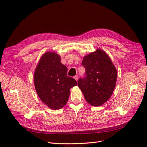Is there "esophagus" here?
<instances>
[{
	"label": "esophagus",
	"instance_id": "1",
	"mask_svg": "<svg viewBox=\"0 0 147 147\" xmlns=\"http://www.w3.org/2000/svg\"><path fill=\"white\" fill-rule=\"evenodd\" d=\"M74 79H75V80H76V82H77V81H78V78H79V77H78V75H76V76H74Z\"/></svg>",
	"mask_w": 147,
	"mask_h": 147
}]
</instances>
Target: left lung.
<instances>
[{
    "mask_svg": "<svg viewBox=\"0 0 147 147\" xmlns=\"http://www.w3.org/2000/svg\"><path fill=\"white\" fill-rule=\"evenodd\" d=\"M86 77L78 82L86 101L100 106L110 98L116 85L117 69L104 51L97 49L83 57Z\"/></svg>",
    "mask_w": 147,
    "mask_h": 147,
    "instance_id": "1",
    "label": "left lung"
}]
</instances>
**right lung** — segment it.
I'll list each match as a JSON object with an SVG mask.
<instances>
[{
  "mask_svg": "<svg viewBox=\"0 0 147 147\" xmlns=\"http://www.w3.org/2000/svg\"><path fill=\"white\" fill-rule=\"evenodd\" d=\"M67 69L61 62V56L54 52H46L34 72V85L37 95L52 110H58L67 104L70 89L76 81L67 76Z\"/></svg>",
  "mask_w": 147,
  "mask_h": 147,
  "instance_id": "right-lung-1",
  "label": "right lung"
}]
</instances>
